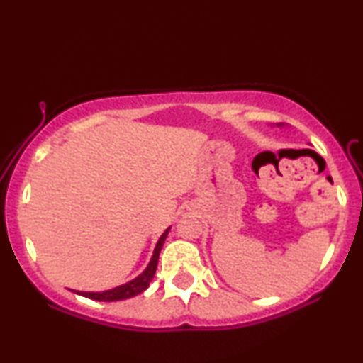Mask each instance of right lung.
<instances>
[{
    "instance_id": "add662e5",
    "label": "right lung",
    "mask_w": 363,
    "mask_h": 363,
    "mask_svg": "<svg viewBox=\"0 0 363 363\" xmlns=\"http://www.w3.org/2000/svg\"><path fill=\"white\" fill-rule=\"evenodd\" d=\"M168 230L169 229L164 230L163 235L160 237L157 247H155V250H153V256L149 262V266H147V269L139 275V277H136L131 281H128V284H125V285L116 286V288H113V290H107V291H101V293H88V291H75V293L82 294V296H84V298L94 299V301H121V299L136 296V294L147 290V286L150 285L153 275H155L158 256H160V251H162V247L164 243V238H167V235H168Z\"/></svg>"
}]
</instances>
